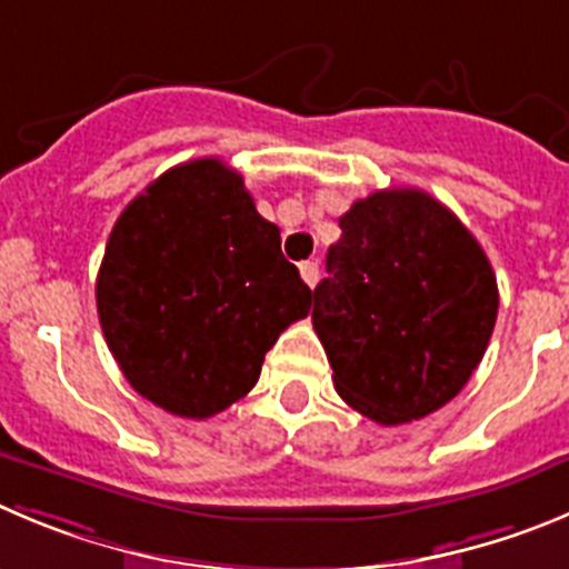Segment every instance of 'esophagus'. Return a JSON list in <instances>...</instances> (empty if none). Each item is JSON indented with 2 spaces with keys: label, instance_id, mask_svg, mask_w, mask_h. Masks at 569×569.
<instances>
[{
  "label": "esophagus",
  "instance_id": "1",
  "mask_svg": "<svg viewBox=\"0 0 569 569\" xmlns=\"http://www.w3.org/2000/svg\"><path fill=\"white\" fill-rule=\"evenodd\" d=\"M300 278L306 280V283H309L311 289H315L317 280H320V267H317L315 260H302V263H300Z\"/></svg>",
  "mask_w": 569,
  "mask_h": 569
}]
</instances>
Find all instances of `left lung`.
<instances>
[{
  "label": "left lung",
  "mask_w": 569,
  "mask_h": 569,
  "mask_svg": "<svg viewBox=\"0 0 569 569\" xmlns=\"http://www.w3.org/2000/svg\"><path fill=\"white\" fill-rule=\"evenodd\" d=\"M311 322L333 387L381 427L449 405L480 365L500 291L449 207L416 188L376 190L339 219Z\"/></svg>",
  "instance_id": "left-lung-1"
}]
</instances>
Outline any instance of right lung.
<instances>
[{"label": "right lung", "instance_id": "1", "mask_svg": "<svg viewBox=\"0 0 569 569\" xmlns=\"http://www.w3.org/2000/svg\"><path fill=\"white\" fill-rule=\"evenodd\" d=\"M94 297L129 385L199 421L247 396L280 331L311 309L280 230L216 157L164 171L120 212Z\"/></svg>", "mask_w": 569, "mask_h": 569}]
</instances>
